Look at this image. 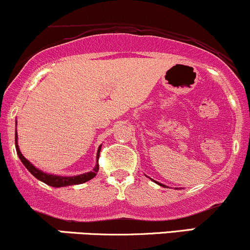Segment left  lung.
<instances>
[{
	"mask_svg": "<svg viewBox=\"0 0 250 250\" xmlns=\"http://www.w3.org/2000/svg\"><path fill=\"white\" fill-rule=\"evenodd\" d=\"M149 179H150V177H149ZM150 180H151V181H153V182H155V183H156V185L161 186V187H163V188H168V187H167V186H166V185H162V183L157 182V181H155V180H153V179H150Z\"/></svg>",
	"mask_w": 250,
	"mask_h": 250,
	"instance_id": "1",
	"label": "left lung"
}]
</instances>
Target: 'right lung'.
Instances as JSON below:
<instances>
[{
	"label": "right lung",
	"instance_id": "add662e5",
	"mask_svg": "<svg viewBox=\"0 0 250 250\" xmlns=\"http://www.w3.org/2000/svg\"><path fill=\"white\" fill-rule=\"evenodd\" d=\"M15 147H16L17 155H19L20 160H21V162L23 163L24 167L27 168L28 170H29L37 180L42 181V182H44L45 185L51 186V187L59 188V187H67V186L81 185V183H84L89 180L94 179V177L96 176L97 171H99V156H100V150H101L102 146H100L99 149H97L96 165H95V167H94L93 170L88 171V173L81 174V175H76V176H59V175L44 173V171H42L41 169L36 168L33 163L29 162L27 159H25L23 155H22L21 150H20L19 143H17V131H15Z\"/></svg>",
	"mask_w": 250,
	"mask_h": 250
}]
</instances>
